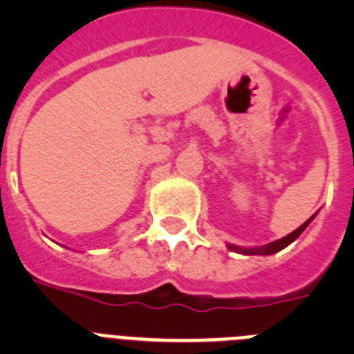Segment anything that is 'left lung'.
Wrapping results in <instances>:
<instances>
[{
    "instance_id": "1",
    "label": "left lung",
    "mask_w": 354,
    "mask_h": 354,
    "mask_svg": "<svg viewBox=\"0 0 354 354\" xmlns=\"http://www.w3.org/2000/svg\"><path fill=\"white\" fill-rule=\"evenodd\" d=\"M314 216H312V218H308V220H306L301 227L296 228V230H294V232H290L289 236L282 237V239H278V241H273V243H270V245H266V246H261V248H239V246H234V245H228V248L232 250V252L245 253V255H257V253L259 255H271V253H277V252H280V250L286 248V246H289L292 241L298 239L299 234H301L303 230L308 227V223L314 220Z\"/></svg>"
}]
</instances>
